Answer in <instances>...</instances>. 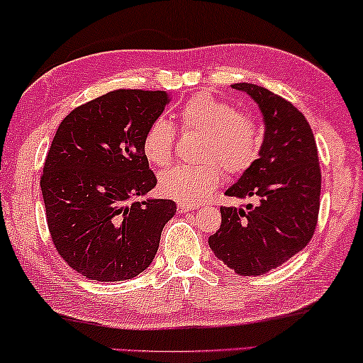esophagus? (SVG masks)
<instances>
[{"label":"esophagus","mask_w":363,"mask_h":363,"mask_svg":"<svg viewBox=\"0 0 363 363\" xmlns=\"http://www.w3.org/2000/svg\"><path fill=\"white\" fill-rule=\"evenodd\" d=\"M196 210L195 205H186V203H178V211L180 213H186V211H193Z\"/></svg>","instance_id":"esophagus-1"}]
</instances>
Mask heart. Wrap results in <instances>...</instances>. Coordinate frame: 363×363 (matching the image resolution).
<instances>
[{
  "label": "heart",
  "instance_id": "1",
  "mask_svg": "<svg viewBox=\"0 0 363 363\" xmlns=\"http://www.w3.org/2000/svg\"><path fill=\"white\" fill-rule=\"evenodd\" d=\"M180 123L185 133L201 135L195 164H178L160 175V190L173 200L195 205L208 199L222 183V168L240 175L255 163L262 136L250 113L238 111L233 103L199 93L183 103ZM175 128L157 118L143 138L145 158L155 167H167L173 158Z\"/></svg>",
  "mask_w": 363,
  "mask_h": 363
}]
</instances>
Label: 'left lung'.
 <instances>
[{
	"label": "left lung",
	"instance_id": "obj_1",
	"mask_svg": "<svg viewBox=\"0 0 363 363\" xmlns=\"http://www.w3.org/2000/svg\"><path fill=\"white\" fill-rule=\"evenodd\" d=\"M232 88L260 108L265 135L255 163L225 195L257 203L222 206V225L208 245L235 274L252 277L280 267L312 240L322 173L317 143L302 113L258 84L235 83Z\"/></svg>",
	"mask_w": 363,
	"mask_h": 363
}]
</instances>
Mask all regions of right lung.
Masks as SVG:
<instances>
[{
	"label": "right lung",
	"mask_w": 363,
	"mask_h": 363,
	"mask_svg": "<svg viewBox=\"0 0 363 363\" xmlns=\"http://www.w3.org/2000/svg\"><path fill=\"white\" fill-rule=\"evenodd\" d=\"M164 91L115 89L74 108L46 155L41 193L56 250L98 281L130 280L157 255L173 200L143 199L157 185L143 153Z\"/></svg>",
	"instance_id": "1"
}]
</instances>
